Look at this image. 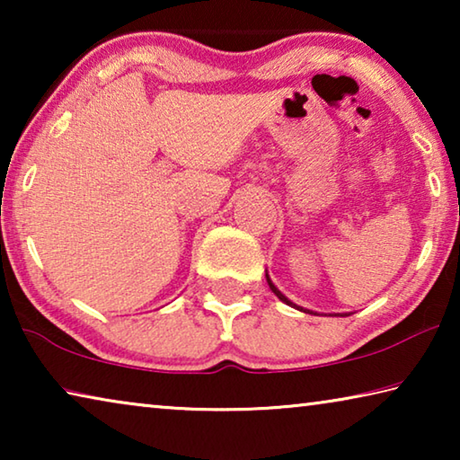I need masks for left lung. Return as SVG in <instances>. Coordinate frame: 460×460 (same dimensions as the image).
Wrapping results in <instances>:
<instances>
[{
	"instance_id": "1",
	"label": "left lung",
	"mask_w": 460,
	"mask_h": 460,
	"mask_svg": "<svg viewBox=\"0 0 460 460\" xmlns=\"http://www.w3.org/2000/svg\"><path fill=\"white\" fill-rule=\"evenodd\" d=\"M266 279H268V284H270V290H271V292H274V294L278 296V298H279V300H282V302H286V305H288V306H292V308H298V310H302V313H310V310H305V308L296 306V305H294V302H290V300H288V298H286V296H284L282 292H279V290H278V288L274 286V282H271V279H270V276H268V274H266Z\"/></svg>"
}]
</instances>
